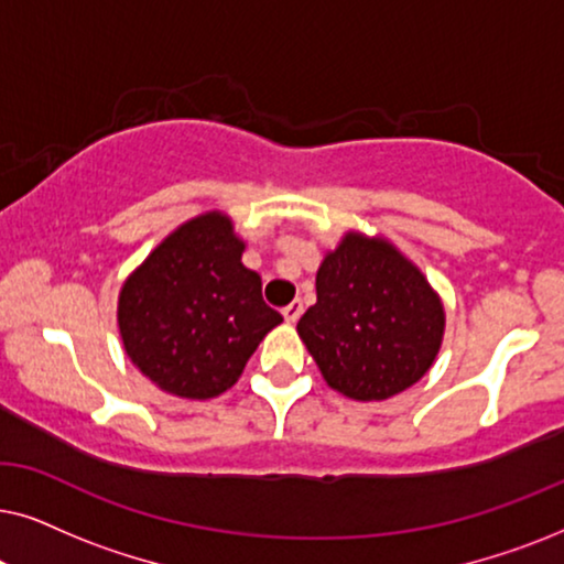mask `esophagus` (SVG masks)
Instances as JSON below:
<instances>
[{
    "instance_id": "34e87169",
    "label": "esophagus",
    "mask_w": 564,
    "mask_h": 564,
    "mask_svg": "<svg viewBox=\"0 0 564 564\" xmlns=\"http://www.w3.org/2000/svg\"><path fill=\"white\" fill-rule=\"evenodd\" d=\"M282 315H284V321H288V323H295L300 315H303V303H300V300H292L290 305L282 307Z\"/></svg>"
}]
</instances>
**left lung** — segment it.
Returning <instances> with one entry per match:
<instances>
[{"label":"left lung","mask_w":564,"mask_h":564,"mask_svg":"<svg viewBox=\"0 0 564 564\" xmlns=\"http://www.w3.org/2000/svg\"><path fill=\"white\" fill-rule=\"evenodd\" d=\"M318 303L297 334L323 380L354 400H384L421 380L444 338V305L384 238L346 234L315 274Z\"/></svg>","instance_id":"left-lung-1"}]
</instances>
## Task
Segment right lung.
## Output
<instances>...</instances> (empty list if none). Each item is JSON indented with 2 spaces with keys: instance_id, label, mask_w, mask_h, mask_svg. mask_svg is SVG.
<instances>
[{
  "instance_id": "1",
  "label": "right lung",
  "mask_w": 564,
  "mask_h": 564,
  "mask_svg": "<svg viewBox=\"0 0 564 564\" xmlns=\"http://www.w3.org/2000/svg\"><path fill=\"white\" fill-rule=\"evenodd\" d=\"M246 243L218 210L169 234L128 276L118 326L130 361L164 392L207 400L234 388L282 315L243 267Z\"/></svg>"
}]
</instances>
